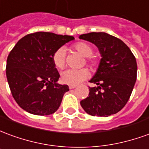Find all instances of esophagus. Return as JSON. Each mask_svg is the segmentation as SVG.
Returning a JSON list of instances; mask_svg holds the SVG:
<instances>
[{
  "label": "esophagus",
  "instance_id": "1",
  "mask_svg": "<svg viewBox=\"0 0 149 149\" xmlns=\"http://www.w3.org/2000/svg\"><path fill=\"white\" fill-rule=\"evenodd\" d=\"M76 87H77L76 85H69V88H70V89H73V88H75Z\"/></svg>",
  "mask_w": 149,
  "mask_h": 149
}]
</instances>
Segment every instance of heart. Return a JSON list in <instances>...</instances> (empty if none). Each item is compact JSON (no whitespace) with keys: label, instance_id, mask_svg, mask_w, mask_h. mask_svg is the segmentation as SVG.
Masks as SVG:
<instances>
[{"label":"heart","instance_id":"1","mask_svg":"<svg viewBox=\"0 0 149 149\" xmlns=\"http://www.w3.org/2000/svg\"><path fill=\"white\" fill-rule=\"evenodd\" d=\"M72 49L84 56H86L85 62L92 68L97 67L99 60L96 55H93V49L88 43L84 41H79L72 45ZM65 50L64 48H59L53 52L52 61L53 65L57 69H63L65 66ZM89 76V72L87 68L81 69H68L63 72L61 77L62 83L69 85H77L85 81Z\"/></svg>","mask_w":149,"mask_h":149}]
</instances>
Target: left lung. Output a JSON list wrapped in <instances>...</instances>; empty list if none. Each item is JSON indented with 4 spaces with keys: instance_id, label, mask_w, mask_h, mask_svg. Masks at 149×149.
I'll list each match as a JSON object with an SVG mask.
<instances>
[{
    "instance_id": "left-lung-1",
    "label": "left lung",
    "mask_w": 149,
    "mask_h": 149,
    "mask_svg": "<svg viewBox=\"0 0 149 149\" xmlns=\"http://www.w3.org/2000/svg\"><path fill=\"white\" fill-rule=\"evenodd\" d=\"M79 37L96 45L102 56L90 81L97 87H88V97L81 100V107L93 116L116 114L127 104L136 83V57L121 40L105 33H89Z\"/></svg>"
}]
</instances>
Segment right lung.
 <instances>
[{"label":"right lung","instance_id":"right-lung-1","mask_svg":"<svg viewBox=\"0 0 149 149\" xmlns=\"http://www.w3.org/2000/svg\"><path fill=\"white\" fill-rule=\"evenodd\" d=\"M74 37L52 33L28 34L9 52L6 77L13 97L21 109L38 116L58 109L67 84H59L57 69L52 61L56 49Z\"/></svg>","mask_w":149,"mask_h":149}]
</instances>
